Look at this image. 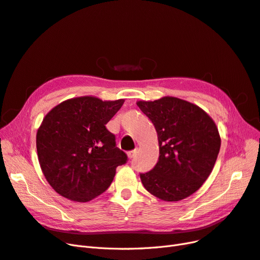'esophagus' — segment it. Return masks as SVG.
<instances>
[{
    "label": "esophagus",
    "instance_id": "obj_1",
    "mask_svg": "<svg viewBox=\"0 0 260 260\" xmlns=\"http://www.w3.org/2000/svg\"><path fill=\"white\" fill-rule=\"evenodd\" d=\"M137 153H138V149H134V150H131V151H129V153H128V158H129V159H132V158H134V156L137 155Z\"/></svg>",
    "mask_w": 260,
    "mask_h": 260
}]
</instances>
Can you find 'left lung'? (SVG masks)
Returning a JSON list of instances; mask_svg holds the SVG:
<instances>
[{"instance_id": "obj_1", "label": "left lung", "mask_w": 260, "mask_h": 260, "mask_svg": "<svg viewBox=\"0 0 260 260\" xmlns=\"http://www.w3.org/2000/svg\"><path fill=\"white\" fill-rule=\"evenodd\" d=\"M137 105L154 123L159 160L140 174L145 189L164 201H180L196 192L210 176L220 149L215 122L201 107L175 96Z\"/></svg>"}]
</instances>
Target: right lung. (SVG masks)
<instances>
[{
    "label": "right lung",
    "mask_w": 260,
    "mask_h": 260,
    "mask_svg": "<svg viewBox=\"0 0 260 260\" xmlns=\"http://www.w3.org/2000/svg\"><path fill=\"white\" fill-rule=\"evenodd\" d=\"M123 102L77 96L45 116L37 133L38 157L56 192L69 200L88 202L110 187L116 168L126 164L128 157L116 147L115 136L105 124Z\"/></svg>",
    "instance_id": "1"
}]
</instances>
